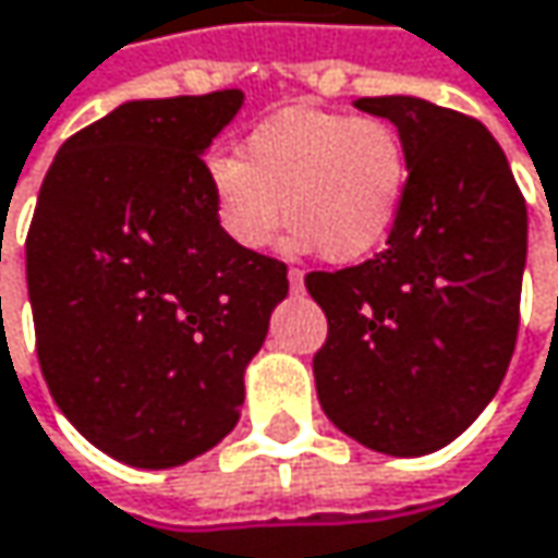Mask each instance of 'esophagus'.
Returning a JSON list of instances; mask_svg holds the SVG:
<instances>
[{"instance_id": "1", "label": "esophagus", "mask_w": 558, "mask_h": 558, "mask_svg": "<svg viewBox=\"0 0 558 558\" xmlns=\"http://www.w3.org/2000/svg\"><path fill=\"white\" fill-rule=\"evenodd\" d=\"M287 280H290V290H296V293L303 290V271H300V268H290V271H287Z\"/></svg>"}]
</instances>
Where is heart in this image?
Listing matches in <instances>:
<instances>
[{
  "mask_svg": "<svg viewBox=\"0 0 558 558\" xmlns=\"http://www.w3.org/2000/svg\"><path fill=\"white\" fill-rule=\"evenodd\" d=\"M409 149L380 118L283 108L242 143V159H207L217 223L248 252L275 242L283 210L293 245L354 265L386 245L409 191Z\"/></svg>",
  "mask_w": 558,
  "mask_h": 558,
  "instance_id": "1",
  "label": "heart"
}]
</instances>
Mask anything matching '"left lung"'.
I'll return each mask as SVG.
<instances>
[{"mask_svg": "<svg viewBox=\"0 0 558 558\" xmlns=\"http://www.w3.org/2000/svg\"><path fill=\"white\" fill-rule=\"evenodd\" d=\"M354 105L396 124L412 175L383 252L306 275L329 319L313 374L335 428L389 457H422L470 428L508 374L527 204L476 118L412 95Z\"/></svg>", "mask_w": 558, "mask_h": 558, "instance_id": "left-lung-1", "label": "left lung"}]
</instances>
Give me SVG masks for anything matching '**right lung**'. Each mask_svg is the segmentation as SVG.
<instances>
[{
	"label": "right lung",
	"instance_id": "obj_1",
	"mask_svg": "<svg viewBox=\"0 0 558 558\" xmlns=\"http://www.w3.org/2000/svg\"><path fill=\"white\" fill-rule=\"evenodd\" d=\"M242 92L128 101L73 133L27 229L40 374L60 412L108 457L166 470L239 422L242 374L287 265L217 223L204 149Z\"/></svg>",
	"mask_w": 558,
	"mask_h": 558
}]
</instances>
